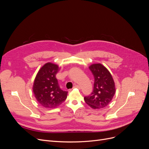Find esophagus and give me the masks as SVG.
Listing matches in <instances>:
<instances>
[{"instance_id": "1", "label": "esophagus", "mask_w": 149, "mask_h": 149, "mask_svg": "<svg viewBox=\"0 0 149 149\" xmlns=\"http://www.w3.org/2000/svg\"><path fill=\"white\" fill-rule=\"evenodd\" d=\"M73 88H78V89H80V86H79V85H78V84H75V85L74 86Z\"/></svg>"}]
</instances>
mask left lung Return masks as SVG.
Instances as JSON below:
<instances>
[{
  "instance_id": "1",
  "label": "left lung",
  "mask_w": 149,
  "mask_h": 149,
  "mask_svg": "<svg viewBox=\"0 0 149 149\" xmlns=\"http://www.w3.org/2000/svg\"><path fill=\"white\" fill-rule=\"evenodd\" d=\"M94 77L93 91L91 95L84 97L87 104L93 109L106 107L116 93L113 78L106 68L101 63H94L89 66Z\"/></svg>"
}]
</instances>
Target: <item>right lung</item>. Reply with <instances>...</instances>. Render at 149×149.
I'll return each instance as SVG.
<instances>
[{
    "label": "right lung",
    "instance_id": "right-lung-1",
    "mask_svg": "<svg viewBox=\"0 0 149 149\" xmlns=\"http://www.w3.org/2000/svg\"><path fill=\"white\" fill-rule=\"evenodd\" d=\"M60 70L58 65L47 63L41 67L35 76L33 92L36 100L45 108H55L63 102L68 92L60 88L56 74Z\"/></svg>",
    "mask_w": 149,
    "mask_h": 149
}]
</instances>
